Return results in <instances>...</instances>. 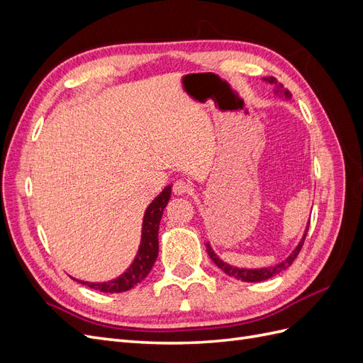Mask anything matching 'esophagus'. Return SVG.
Returning a JSON list of instances; mask_svg holds the SVG:
<instances>
[{"label":"esophagus","instance_id":"obj_1","mask_svg":"<svg viewBox=\"0 0 363 363\" xmlns=\"http://www.w3.org/2000/svg\"><path fill=\"white\" fill-rule=\"evenodd\" d=\"M191 191H192L191 184L188 182H184V180H177L172 186V192L175 195H186V194H189Z\"/></svg>","mask_w":363,"mask_h":363}]
</instances>
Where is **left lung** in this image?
I'll use <instances>...</instances> for the list:
<instances>
[{
	"instance_id": "1",
	"label": "left lung",
	"mask_w": 363,
	"mask_h": 363,
	"mask_svg": "<svg viewBox=\"0 0 363 363\" xmlns=\"http://www.w3.org/2000/svg\"><path fill=\"white\" fill-rule=\"evenodd\" d=\"M262 80L276 87V89H274V94H277L279 96H284V98H286V100H291V96H292L291 92L288 89H284V87L280 83H277V80L274 79V77H263ZM307 230H309V223H307V225H306L304 235H303L301 240L298 242V245L294 248V251L291 252V255L284 260L279 262L277 265L267 267V268H238V267L230 265V263L224 262L223 259H219V256L213 251L212 245L208 244V242H206V248H207L208 256H211V259L213 260L215 265L219 269H223L227 274V276L233 277V279H238V280H242V281H263V280H268V279H271L274 276H277V274H280L284 269H288L292 265V262L296 259V256H298V252H300V250H301V247L304 244Z\"/></svg>"
}]
</instances>
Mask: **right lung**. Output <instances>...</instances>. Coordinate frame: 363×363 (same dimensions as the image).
I'll use <instances>...</instances> for the list:
<instances>
[{"instance_id": "1", "label": "right lung", "mask_w": 363, "mask_h": 363, "mask_svg": "<svg viewBox=\"0 0 363 363\" xmlns=\"http://www.w3.org/2000/svg\"><path fill=\"white\" fill-rule=\"evenodd\" d=\"M171 188L172 186L168 184L167 188H164L147 207L144 221H142L140 245L138 248L136 257L119 277L108 281H98V283L84 281V280H77V281L95 291L106 292V294H118V292H125L131 288H135L138 283L144 280L148 276L152 265H155L159 255V225H160V219H162L164 207H167L171 199Z\"/></svg>"}]
</instances>
